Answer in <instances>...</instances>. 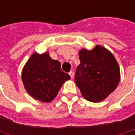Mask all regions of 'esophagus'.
Instances as JSON below:
<instances>
[{"instance_id": "34e87169", "label": "esophagus", "mask_w": 135, "mask_h": 135, "mask_svg": "<svg viewBox=\"0 0 135 135\" xmlns=\"http://www.w3.org/2000/svg\"><path fill=\"white\" fill-rule=\"evenodd\" d=\"M69 76H70V77L73 79V71H70L69 73Z\"/></svg>"}]
</instances>
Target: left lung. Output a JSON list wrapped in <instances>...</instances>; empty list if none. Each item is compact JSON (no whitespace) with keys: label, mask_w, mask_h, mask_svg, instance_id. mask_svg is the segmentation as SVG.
Instances as JSON below:
<instances>
[{"label":"left lung","mask_w":135,"mask_h":135,"mask_svg":"<svg viewBox=\"0 0 135 135\" xmlns=\"http://www.w3.org/2000/svg\"><path fill=\"white\" fill-rule=\"evenodd\" d=\"M80 64L76 68L75 82L88 101H103L118 86L120 73L113 55L102 46L79 51Z\"/></svg>","instance_id":"8db88e82"}]
</instances>
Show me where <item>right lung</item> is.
I'll use <instances>...</instances> for the list:
<instances>
[{"instance_id": "add662e5", "label": "right lung", "mask_w": 135, "mask_h": 135, "mask_svg": "<svg viewBox=\"0 0 135 135\" xmlns=\"http://www.w3.org/2000/svg\"><path fill=\"white\" fill-rule=\"evenodd\" d=\"M70 76L62 72L61 64L54 60L49 53H33L22 72V80L26 91L33 98L42 102H51L62 84Z\"/></svg>"}]
</instances>
